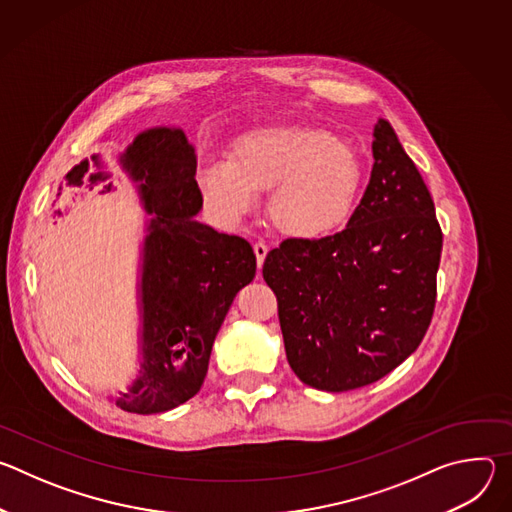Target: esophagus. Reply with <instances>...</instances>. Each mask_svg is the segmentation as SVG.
Listing matches in <instances>:
<instances>
[{
  "mask_svg": "<svg viewBox=\"0 0 512 512\" xmlns=\"http://www.w3.org/2000/svg\"><path fill=\"white\" fill-rule=\"evenodd\" d=\"M253 251H255V257H257V265L259 267H263V261H265V257H267V245L265 243H255L253 245Z\"/></svg>",
  "mask_w": 512,
  "mask_h": 512,
  "instance_id": "esophagus-1",
  "label": "esophagus"
}]
</instances>
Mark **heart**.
<instances>
[{"instance_id": "1", "label": "heart", "mask_w": 512, "mask_h": 512, "mask_svg": "<svg viewBox=\"0 0 512 512\" xmlns=\"http://www.w3.org/2000/svg\"><path fill=\"white\" fill-rule=\"evenodd\" d=\"M364 180L352 143L316 125H283L245 135L235 158L208 160L198 188L225 223H239L271 192L273 227L298 241L322 239L348 223Z\"/></svg>"}]
</instances>
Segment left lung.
Wrapping results in <instances>:
<instances>
[{"instance_id":"8db88e82","label":"left lung","mask_w":512,"mask_h":512,"mask_svg":"<svg viewBox=\"0 0 512 512\" xmlns=\"http://www.w3.org/2000/svg\"><path fill=\"white\" fill-rule=\"evenodd\" d=\"M373 172L344 231L267 253L291 371L322 391L371 385L417 350L435 308L442 229L389 121L373 129Z\"/></svg>"}]
</instances>
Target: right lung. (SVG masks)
Masks as SVG:
<instances>
[{"mask_svg": "<svg viewBox=\"0 0 512 512\" xmlns=\"http://www.w3.org/2000/svg\"><path fill=\"white\" fill-rule=\"evenodd\" d=\"M117 160L150 218L139 253V369L115 403L164 413L200 391L214 338L257 261L245 239L196 221V154L180 127L137 133Z\"/></svg>", "mask_w": 512, "mask_h": 512, "instance_id": "1", "label": "right lung"}]
</instances>
